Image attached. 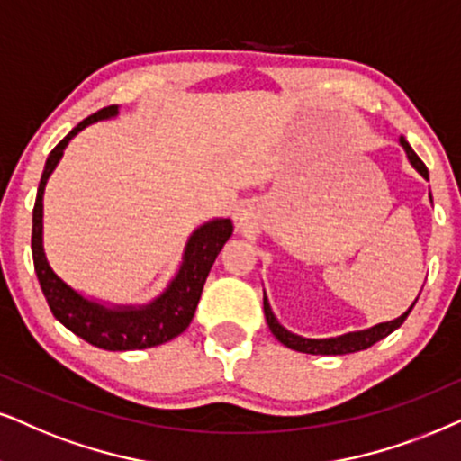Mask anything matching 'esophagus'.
Listing matches in <instances>:
<instances>
[{
    "label": "esophagus",
    "mask_w": 461,
    "mask_h": 461,
    "mask_svg": "<svg viewBox=\"0 0 461 461\" xmlns=\"http://www.w3.org/2000/svg\"><path fill=\"white\" fill-rule=\"evenodd\" d=\"M236 221H238V223H242V221H244V217H242V214H240V212H238V214H236Z\"/></svg>",
    "instance_id": "1"
}]
</instances>
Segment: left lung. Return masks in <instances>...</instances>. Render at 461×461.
I'll return each mask as SVG.
<instances>
[{
  "mask_svg": "<svg viewBox=\"0 0 461 461\" xmlns=\"http://www.w3.org/2000/svg\"><path fill=\"white\" fill-rule=\"evenodd\" d=\"M400 147L404 149L406 157H409L411 166L415 167V170L421 174L425 180H429V174H428V167H425V163L419 159L415 150L411 149V144L406 142L404 136H400ZM429 202H432V194H429ZM421 294V291H419ZM417 302V298H415ZM415 302L409 306V311L402 312L398 319H393V321H385V323H376L372 325L368 330H357V331H347V334L342 336H331V338H306V336H300V334H294V331H289L285 325L278 323L276 314L272 312V306H270V300H267L266 291H264V312H266V321H267V328L276 338L278 342H283L287 348H294V351H300V353H311V355H347V353H357V351H364V348H368L375 345V342L383 340V338L392 334L400 328L402 323L406 321V317H409V312L412 311V306H415Z\"/></svg>",
  "mask_w": 461,
  "mask_h": 461,
  "instance_id": "8db88e82",
  "label": "left lung"
}]
</instances>
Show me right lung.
Here are the masks:
<instances>
[{
  "label": "right lung",
  "mask_w": 461,
  "mask_h": 461,
  "mask_svg": "<svg viewBox=\"0 0 461 461\" xmlns=\"http://www.w3.org/2000/svg\"><path fill=\"white\" fill-rule=\"evenodd\" d=\"M119 116V106L102 108L91 114L83 123H78L66 138L50 150L46 159L42 178L33 206V230H32V255L40 287L52 314L61 325L89 345L104 351H138L150 348L172 340L189 328L194 319L197 302L202 298L203 283L208 272L230 240L234 225L231 219L217 217L195 227L185 244L183 259L170 283L159 295L149 300L147 304H110V302L89 298L83 291L68 285L49 264L44 253V189L57 163L61 161L63 150L69 140L78 136L85 127L97 121H110Z\"/></svg>",
  "instance_id": "add662e5"
}]
</instances>
